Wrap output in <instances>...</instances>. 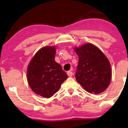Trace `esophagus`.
Wrapping results in <instances>:
<instances>
[{
    "instance_id": "esophagus-1",
    "label": "esophagus",
    "mask_w": 128,
    "mask_h": 128,
    "mask_svg": "<svg viewBox=\"0 0 128 128\" xmlns=\"http://www.w3.org/2000/svg\"><path fill=\"white\" fill-rule=\"evenodd\" d=\"M67 75H68V76H70V77H71V76H72V75L73 74V73L71 71V70H70V71L67 72Z\"/></svg>"
}]
</instances>
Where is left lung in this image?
I'll list each match as a JSON object with an SVG mask.
<instances>
[{"mask_svg":"<svg viewBox=\"0 0 128 128\" xmlns=\"http://www.w3.org/2000/svg\"><path fill=\"white\" fill-rule=\"evenodd\" d=\"M74 49L79 56L75 75L78 82L90 93L104 92L109 86L112 76L109 60L92 44L86 43Z\"/></svg>","mask_w":128,"mask_h":128,"instance_id":"1","label":"left lung"}]
</instances>
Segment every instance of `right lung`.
<instances>
[{"label":"right lung","instance_id":"1","mask_svg":"<svg viewBox=\"0 0 128 128\" xmlns=\"http://www.w3.org/2000/svg\"><path fill=\"white\" fill-rule=\"evenodd\" d=\"M56 48L45 46L34 56L27 70V79L34 92L49 98L59 90L68 76L55 61Z\"/></svg>","mask_w":128,"mask_h":128}]
</instances>
